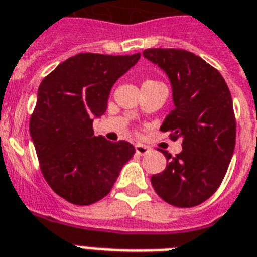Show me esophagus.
Returning <instances> with one entry per match:
<instances>
[{"instance_id":"obj_1","label":"esophagus","mask_w":257,"mask_h":257,"mask_svg":"<svg viewBox=\"0 0 257 257\" xmlns=\"http://www.w3.org/2000/svg\"><path fill=\"white\" fill-rule=\"evenodd\" d=\"M149 148L148 146H145V145L142 144H137L136 145V152L137 154H140V156H144V154L149 153Z\"/></svg>"}]
</instances>
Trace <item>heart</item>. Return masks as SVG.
Here are the masks:
<instances>
[{
	"label": "heart",
	"mask_w": 257,
	"mask_h": 257,
	"mask_svg": "<svg viewBox=\"0 0 257 257\" xmlns=\"http://www.w3.org/2000/svg\"><path fill=\"white\" fill-rule=\"evenodd\" d=\"M154 82H157V81H152V80H149V81H145L144 85H146V84H154Z\"/></svg>",
	"instance_id": "b5f03b06"
}]
</instances>
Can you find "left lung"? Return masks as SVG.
I'll return each instance as SVG.
<instances>
[{"instance_id":"left-lung-1","label":"left lung","mask_w":257,"mask_h":257,"mask_svg":"<svg viewBox=\"0 0 257 257\" xmlns=\"http://www.w3.org/2000/svg\"><path fill=\"white\" fill-rule=\"evenodd\" d=\"M144 57L165 71L175 108L160 127L181 138V153L161 150L167 168L152 176L160 198L176 207L203 203L221 186L236 145L230 90L221 73L198 55L177 48H148Z\"/></svg>"}]
</instances>
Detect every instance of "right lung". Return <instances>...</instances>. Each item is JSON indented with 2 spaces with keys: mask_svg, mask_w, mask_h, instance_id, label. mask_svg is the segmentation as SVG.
Instances as JSON below:
<instances>
[{
  "mask_svg": "<svg viewBox=\"0 0 257 257\" xmlns=\"http://www.w3.org/2000/svg\"><path fill=\"white\" fill-rule=\"evenodd\" d=\"M141 54H77L59 63L38 89L30 134L48 186L88 206L103 199L136 149L127 141L94 137L93 119L107 111L111 88Z\"/></svg>",
  "mask_w": 257,
  "mask_h": 257,
  "instance_id": "right-lung-1",
  "label": "right lung"
}]
</instances>
